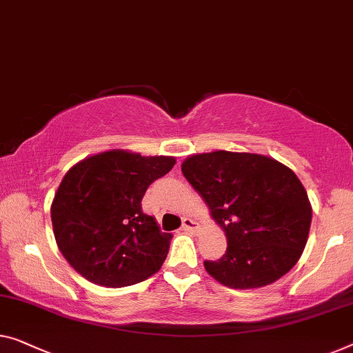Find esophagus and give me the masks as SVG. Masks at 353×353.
<instances>
[{"label":"esophagus","instance_id":"34e87169","mask_svg":"<svg viewBox=\"0 0 353 353\" xmlns=\"http://www.w3.org/2000/svg\"><path fill=\"white\" fill-rule=\"evenodd\" d=\"M196 228H198V223L194 222L193 219L183 217V220H182V230L183 231H194Z\"/></svg>","mask_w":353,"mask_h":353}]
</instances>
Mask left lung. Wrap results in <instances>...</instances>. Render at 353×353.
<instances>
[{
    "instance_id": "obj_1",
    "label": "left lung",
    "mask_w": 353,
    "mask_h": 353,
    "mask_svg": "<svg viewBox=\"0 0 353 353\" xmlns=\"http://www.w3.org/2000/svg\"><path fill=\"white\" fill-rule=\"evenodd\" d=\"M182 172L227 234V252L204 268L223 285L259 288L287 274L301 256L312 209L296 174L259 154L192 155Z\"/></svg>"
}]
</instances>
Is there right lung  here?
Segmentation results:
<instances>
[{
  "instance_id": "add662e5",
  "label": "right lung",
  "mask_w": 353,
  "mask_h": 353,
  "mask_svg": "<svg viewBox=\"0 0 353 353\" xmlns=\"http://www.w3.org/2000/svg\"><path fill=\"white\" fill-rule=\"evenodd\" d=\"M172 157L109 150L66 172L50 208L63 256L87 281L103 287L143 282L161 268L171 233L143 212V196L171 171Z\"/></svg>"
}]
</instances>
